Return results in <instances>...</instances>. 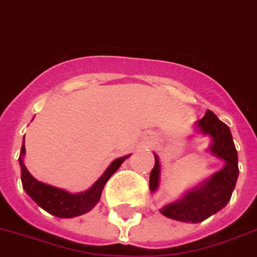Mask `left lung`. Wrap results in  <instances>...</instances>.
<instances>
[{
	"mask_svg": "<svg viewBox=\"0 0 257 257\" xmlns=\"http://www.w3.org/2000/svg\"><path fill=\"white\" fill-rule=\"evenodd\" d=\"M194 127L196 134L209 137L211 140L207 152L222 161L223 167L187 190L179 199L160 209V213L167 218L187 223L202 222L222 210L230 200L238 177V157L230 128L209 109L200 120L195 123ZM154 160L156 163L150 172L149 181L152 194L158 190L161 179V164L156 153Z\"/></svg>",
	"mask_w": 257,
	"mask_h": 257,
	"instance_id": "1",
	"label": "left lung"
}]
</instances>
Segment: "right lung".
<instances>
[{"instance_id": "right-lung-1", "label": "right lung", "mask_w": 257, "mask_h": 257, "mask_svg": "<svg viewBox=\"0 0 257 257\" xmlns=\"http://www.w3.org/2000/svg\"><path fill=\"white\" fill-rule=\"evenodd\" d=\"M24 156H26V145L23 141L20 157H19L23 188L39 207L58 218L78 217V215H82L93 209L94 206L99 203L100 196H101V192H103V188L108 179L116 172L121 164L124 163V160L130 157V154H128V156H123V157L113 160L112 163L109 164V167L105 169V172L86 191L70 192V191L50 186V184H46L43 181L35 179L30 173V171L27 169L26 164H24Z\"/></svg>"}]
</instances>
